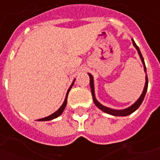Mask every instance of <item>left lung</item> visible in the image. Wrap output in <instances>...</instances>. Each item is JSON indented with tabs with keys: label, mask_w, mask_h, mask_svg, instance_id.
I'll return each mask as SVG.
<instances>
[{
	"label": "left lung",
	"mask_w": 160,
	"mask_h": 160,
	"mask_svg": "<svg viewBox=\"0 0 160 160\" xmlns=\"http://www.w3.org/2000/svg\"><path fill=\"white\" fill-rule=\"evenodd\" d=\"M133 41V44L134 46L136 48V49L138 50V53H139V55H140V57H141V61H142V63H143V65H144V70L145 72H147V68H146V65H145V62H144V58H143V56L141 55V50L139 49V47L136 45V43L134 42V41L132 39ZM89 77H90V87H91V91H92V99H93V102L95 105L98 107L100 109L101 111H103L105 113H107V114L112 115V116H117V117H123V116H128V115L131 114V113H133L134 111H135L137 110L138 108L140 107V105L142 103V101L144 99L145 95H146V92H147V91H148V75L146 76V84H145V87H144V90H143V92L141 94V96L140 97V98L138 99L135 103H134L133 105H131L130 107L127 108V109H125V110H122V111H116V110H112V109H110V108H107L104 106V105H102L101 104H99L98 102L96 99V98H95V94H94V86H93V78L92 76L91 75L90 73H89Z\"/></svg>",
	"instance_id": "8db88e82"
}]
</instances>
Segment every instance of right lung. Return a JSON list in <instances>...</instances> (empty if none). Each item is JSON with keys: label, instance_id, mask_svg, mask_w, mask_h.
Instances as JSON below:
<instances>
[{"label": "right lung", "instance_id": "obj_1", "mask_svg": "<svg viewBox=\"0 0 160 160\" xmlns=\"http://www.w3.org/2000/svg\"><path fill=\"white\" fill-rule=\"evenodd\" d=\"M73 82L72 83V85H71V87H69V89L68 90V92H67V95H66V98H65V100H64V102H63L62 105L60 107V109L58 110V111H56L55 113H53V114H51L50 116H49V117H47V118H41V119H38L39 121H49V120H52V119H54V118H56L59 117L60 115L62 114L63 112V111H64V109H65V107H66V104H67V99H68V92L70 91V89H71V87H73Z\"/></svg>", "mask_w": 160, "mask_h": 160}]
</instances>
